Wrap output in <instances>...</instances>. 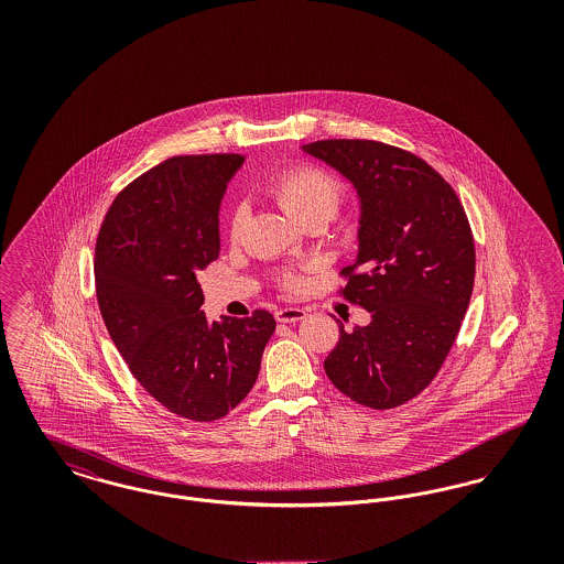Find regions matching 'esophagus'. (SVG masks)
Segmentation results:
<instances>
[{
	"label": "esophagus",
	"instance_id": "obj_1",
	"mask_svg": "<svg viewBox=\"0 0 564 564\" xmlns=\"http://www.w3.org/2000/svg\"><path fill=\"white\" fill-rule=\"evenodd\" d=\"M274 317L279 323H295L302 322L306 317V313L302 308H281V311H276Z\"/></svg>",
	"mask_w": 564,
	"mask_h": 564
}]
</instances>
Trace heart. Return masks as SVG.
Wrapping results in <instances>:
<instances>
[{"instance_id":"obj_1","label":"heart","mask_w":564,"mask_h":564,"mask_svg":"<svg viewBox=\"0 0 564 564\" xmlns=\"http://www.w3.org/2000/svg\"><path fill=\"white\" fill-rule=\"evenodd\" d=\"M272 196L276 198L279 207L294 219L295 224L311 219V217H322V219H332L338 214L345 192L343 186L323 173L319 169L313 166H300L285 171L279 175L272 184ZM241 209H237L230 217V232L232 237L239 235L241 230ZM283 283L288 288H294L297 283L295 274H285Z\"/></svg>"}]
</instances>
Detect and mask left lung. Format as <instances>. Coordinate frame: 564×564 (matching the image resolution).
I'll list each match as a JSON object with an SVG mask.
<instances>
[{
    "mask_svg": "<svg viewBox=\"0 0 564 564\" xmlns=\"http://www.w3.org/2000/svg\"><path fill=\"white\" fill-rule=\"evenodd\" d=\"M349 182L359 200L347 295L372 322L347 332L323 364L352 402L389 410L416 398L442 368L467 313L474 237L455 189L419 156L378 141L300 148Z\"/></svg>",
    "mask_w": 564,
    "mask_h": 564,
    "instance_id": "8db88e82",
    "label": "left lung"
}]
</instances>
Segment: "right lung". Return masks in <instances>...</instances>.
I'll return each instance as SVG.
<instances>
[{
  "label": "right lung",
  "mask_w": 564,
  "mask_h": 564,
  "mask_svg": "<svg viewBox=\"0 0 564 564\" xmlns=\"http://www.w3.org/2000/svg\"><path fill=\"white\" fill-rule=\"evenodd\" d=\"M241 154L175 156L111 203L95 247L109 336L166 410L207 423L247 398L274 332L269 311L209 322L198 270L219 256V205Z\"/></svg>",
  "instance_id": "add662e5"
}]
</instances>
